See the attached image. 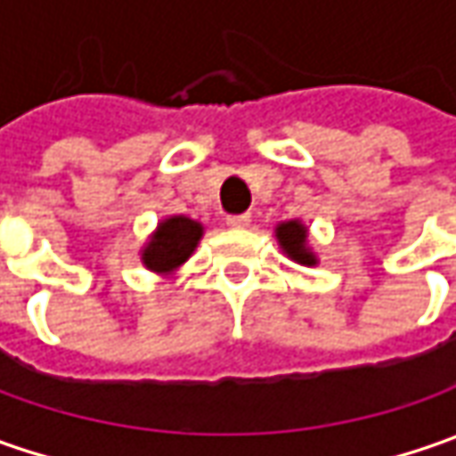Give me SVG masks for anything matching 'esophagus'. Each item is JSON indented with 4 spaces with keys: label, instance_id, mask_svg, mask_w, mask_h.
Masks as SVG:
<instances>
[{
    "label": "esophagus",
    "instance_id": "esophagus-1",
    "mask_svg": "<svg viewBox=\"0 0 456 456\" xmlns=\"http://www.w3.org/2000/svg\"><path fill=\"white\" fill-rule=\"evenodd\" d=\"M225 223L231 225V228H248L251 225V213H240V216H228Z\"/></svg>",
    "mask_w": 456,
    "mask_h": 456
}]
</instances>
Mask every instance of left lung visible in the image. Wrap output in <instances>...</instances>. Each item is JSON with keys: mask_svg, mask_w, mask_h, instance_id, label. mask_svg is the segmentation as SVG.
I'll list each match as a JSON object with an SVG mask.
<instances>
[{"mask_svg": "<svg viewBox=\"0 0 456 456\" xmlns=\"http://www.w3.org/2000/svg\"><path fill=\"white\" fill-rule=\"evenodd\" d=\"M276 238H279L281 248H284L294 261L309 264V266L314 264V256L306 251V231L302 223H297V220L281 223V225L276 228Z\"/></svg>", "mask_w": 456, "mask_h": 456, "instance_id": "8db88e82", "label": "left lung"}]
</instances>
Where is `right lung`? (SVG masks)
<instances>
[{
    "label": "right lung",
    "mask_w": 456,
    "mask_h": 456,
    "mask_svg": "<svg viewBox=\"0 0 456 456\" xmlns=\"http://www.w3.org/2000/svg\"><path fill=\"white\" fill-rule=\"evenodd\" d=\"M202 236V225L195 220L183 218H169L165 220L157 233L151 236L150 246L144 248V266L151 272H172L177 269L183 261H187V256L195 251L198 240Z\"/></svg>",
    "instance_id": "add662e5"
}]
</instances>
